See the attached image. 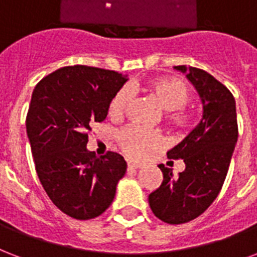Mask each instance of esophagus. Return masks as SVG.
Instances as JSON below:
<instances>
[{
  "label": "esophagus",
  "mask_w": 257,
  "mask_h": 257,
  "mask_svg": "<svg viewBox=\"0 0 257 257\" xmlns=\"http://www.w3.org/2000/svg\"><path fill=\"white\" fill-rule=\"evenodd\" d=\"M142 166L137 163H128V171H135V170H137V168H140Z\"/></svg>",
  "instance_id": "34e87169"
}]
</instances>
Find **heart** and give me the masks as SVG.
<instances>
[{
	"instance_id": "heart-1",
	"label": "heart",
	"mask_w": 257,
	"mask_h": 257,
	"mask_svg": "<svg viewBox=\"0 0 257 257\" xmlns=\"http://www.w3.org/2000/svg\"><path fill=\"white\" fill-rule=\"evenodd\" d=\"M131 89H121L113 95L109 102V115L118 120L128 110L131 103ZM143 91L158 103L162 110L166 111V120L175 128H182L189 122V115L183 111L191 98V91L186 82L175 76H160L154 78L143 86ZM117 140L125 154L132 159H142L148 152L156 151L163 146V139L159 133L143 131L136 126L122 129Z\"/></svg>"
}]
</instances>
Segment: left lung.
I'll use <instances>...</instances> for the list:
<instances>
[{"label": "left lung", "instance_id": "obj_1", "mask_svg": "<svg viewBox=\"0 0 257 257\" xmlns=\"http://www.w3.org/2000/svg\"><path fill=\"white\" fill-rule=\"evenodd\" d=\"M195 87L201 103L199 124L167 152L170 159H182L185 171L159 164L163 182L148 195L151 210L167 224H185L197 218L217 198L228 174L238 137L236 101L232 93L209 72L195 67L175 66Z\"/></svg>", "mask_w": 257, "mask_h": 257}]
</instances>
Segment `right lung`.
<instances>
[{"instance_id": "add662e5", "label": "right lung", "mask_w": 257, "mask_h": 257, "mask_svg": "<svg viewBox=\"0 0 257 257\" xmlns=\"http://www.w3.org/2000/svg\"><path fill=\"white\" fill-rule=\"evenodd\" d=\"M128 81L120 72L72 66L43 78L33 90L27 135L47 195L75 220H90L110 206L126 172L120 154L87 150L90 125L102 122L109 102Z\"/></svg>"}]
</instances>
